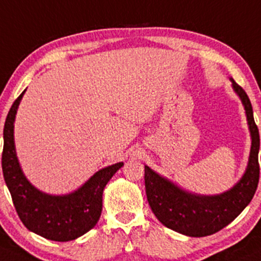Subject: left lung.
I'll use <instances>...</instances> for the list:
<instances>
[{"mask_svg":"<svg viewBox=\"0 0 261 261\" xmlns=\"http://www.w3.org/2000/svg\"><path fill=\"white\" fill-rule=\"evenodd\" d=\"M245 109L251 149L243 177L230 190L219 195H196L182 190L174 182L145 166V188L152 213L161 224L188 237L201 238L224 229L245 209L259 184V130L254 121L253 108L243 87L230 79Z\"/></svg>","mask_w":261,"mask_h":261,"instance_id":"8db88e82","label":"left lung"}]
</instances>
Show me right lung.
Here are the masks:
<instances>
[{
    "instance_id": "1",
    "label": "right lung",
    "mask_w": 261,
    "mask_h": 261,
    "mask_svg": "<svg viewBox=\"0 0 261 261\" xmlns=\"http://www.w3.org/2000/svg\"><path fill=\"white\" fill-rule=\"evenodd\" d=\"M24 91L12 103L5 122V182L21 221L30 231L54 241L75 240L97 224L102 211L103 189L123 163L98 170L80 189L67 195H48L35 188L22 172L13 139V122Z\"/></svg>"
}]
</instances>
